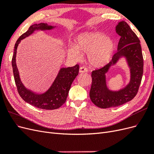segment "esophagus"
I'll use <instances>...</instances> for the list:
<instances>
[{
  "instance_id": "1",
  "label": "esophagus",
  "mask_w": 154,
  "mask_h": 154,
  "mask_svg": "<svg viewBox=\"0 0 154 154\" xmlns=\"http://www.w3.org/2000/svg\"><path fill=\"white\" fill-rule=\"evenodd\" d=\"M80 72L82 73V72H87V69L85 68V67H81L80 68Z\"/></svg>"
}]
</instances>
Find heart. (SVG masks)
<instances>
[{"mask_svg": "<svg viewBox=\"0 0 154 154\" xmlns=\"http://www.w3.org/2000/svg\"><path fill=\"white\" fill-rule=\"evenodd\" d=\"M115 50V43L110 38L99 32H85L78 35L76 45L69 49V54L76 59H80L82 53L87 54L91 66L101 67L109 63Z\"/></svg>", "mask_w": 154, "mask_h": 154, "instance_id": "1", "label": "heart"}]
</instances>
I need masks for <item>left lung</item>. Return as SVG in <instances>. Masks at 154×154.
<instances>
[{
    "mask_svg": "<svg viewBox=\"0 0 154 154\" xmlns=\"http://www.w3.org/2000/svg\"><path fill=\"white\" fill-rule=\"evenodd\" d=\"M116 32L121 36L118 52L111 61L103 67L92 72L90 98L96 106L107 109L122 105L131 101L136 96L143 73V57L140 40L127 22L122 21L116 27ZM122 57L127 60L131 71V80L125 88L118 91L109 90L106 86L105 74Z\"/></svg>",
    "mask_w": 154,
    "mask_h": 154,
    "instance_id": "8db88e82",
    "label": "left lung"
}]
</instances>
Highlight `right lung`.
Returning a JSON list of instances; mask_svg holds the SVG:
<instances>
[{"label": "right lung", "mask_w": 154, "mask_h": 154, "mask_svg": "<svg viewBox=\"0 0 154 154\" xmlns=\"http://www.w3.org/2000/svg\"><path fill=\"white\" fill-rule=\"evenodd\" d=\"M54 27V26H49L45 23L31 26L28 30L22 34L17 40L11 62L14 79L18 92L20 97L30 105L38 109L45 110L57 109L66 102L72 83L78 74L80 68L79 65L76 64V66L71 67L62 68L49 89L43 94H38L27 89L22 84L16 65V54L18 45L22 39L31 35L35 31L51 30Z\"/></svg>", "instance_id": "1"}]
</instances>
